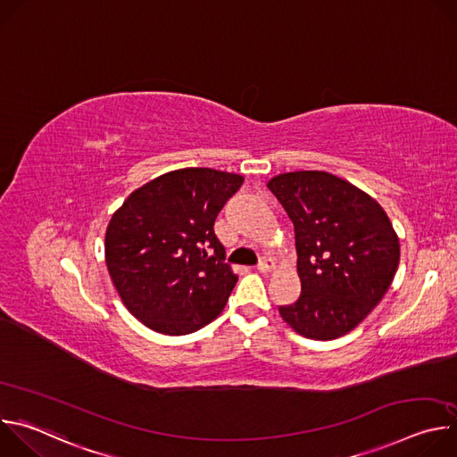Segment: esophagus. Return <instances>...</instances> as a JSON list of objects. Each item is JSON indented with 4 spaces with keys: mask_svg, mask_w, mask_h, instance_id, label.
<instances>
[{
    "mask_svg": "<svg viewBox=\"0 0 457 457\" xmlns=\"http://www.w3.org/2000/svg\"><path fill=\"white\" fill-rule=\"evenodd\" d=\"M256 270H258L260 273H270L271 270H275V260L270 258V256H264V258L258 262Z\"/></svg>",
    "mask_w": 457,
    "mask_h": 457,
    "instance_id": "obj_1",
    "label": "esophagus"
}]
</instances>
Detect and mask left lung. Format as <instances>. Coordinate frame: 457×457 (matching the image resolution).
Wrapping results in <instances>:
<instances>
[{"instance_id": "1", "label": "left lung", "mask_w": 457, "mask_h": 457, "mask_svg": "<svg viewBox=\"0 0 457 457\" xmlns=\"http://www.w3.org/2000/svg\"><path fill=\"white\" fill-rule=\"evenodd\" d=\"M268 187L295 226L302 293L278 311L311 340L353 331L379 303L400 264V240L383 208L328 171H291Z\"/></svg>"}]
</instances>
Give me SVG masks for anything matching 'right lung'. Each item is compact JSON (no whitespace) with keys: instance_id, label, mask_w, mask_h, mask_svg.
<instances>
[{"instance_id":"right-lung-1","label":"right lung","mask_w":457,"mask_h":457,"mask_svg":"<svg viewBox=\"0 0 457 457\" xmlns=\"http://www.w3.org/2000/svg\"><path fill=\"white\" fill-rule=\"evenodd\" d=\"M244 177L212 168L164 173L136 189L104 237L106 266L126 309L146 328L189 335L215 320L238 277L213 224Z\"/></svg>"}]
</instances>
